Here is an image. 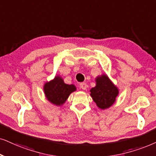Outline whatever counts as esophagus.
<instances>
[{
    "label": "esophagus",
    "instance_id": "1",
    "mask_svg": "<svg viewBox=\"0 0 156 156\" xmlns=\"http://www.w3.org/2000/svg\"><path fill=\"white\" fill-rule=\"evenodd\" d=\"M87 87H88V86L86 85V83H81L80 84V88H82L83 90H86Z\"/></svg>",
    "mask_w": 156,
    "mask_h": 156
}]
</instances>
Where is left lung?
Wrapping results in <instances>:
<instances>
[{"instance_id": "8db88e82", "label": "left lung", "mask_w": 156, "mask_h": 156, "mask_svg": "<svg viewBox=\"0 0 156 156\" xmlns=\"http://www.w3.org/2000/svg\"><path fill=\"white\" fill-rule=\"evenodd\" d=\"M95 87L90 90V96L98 108L107 109L115 102L119 94L118 88L106 75L97 77Z\"/></svg>"}]
</instances>
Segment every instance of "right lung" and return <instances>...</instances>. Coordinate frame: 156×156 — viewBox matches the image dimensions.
I'll return each mask as SVG.
<instances>
[{
    "mask_svg": "<svg viewBox=\"0 0 156 156\" xmlns=\"http://www.w3.org/2000/svg\"><path fill=\"white\" fill-rule=\"evenodd\" d=\"M76 90L74 85L66 84L60 76H55L54 80L46 83L44 86L47 100L57 106L64 104L70 94Z\"/></svg>",
    "mask_w": 156,
    "mask_h": 156,
    "instance_id": "right-lung-1",
    "label": "right lung"
}]
</instances>
